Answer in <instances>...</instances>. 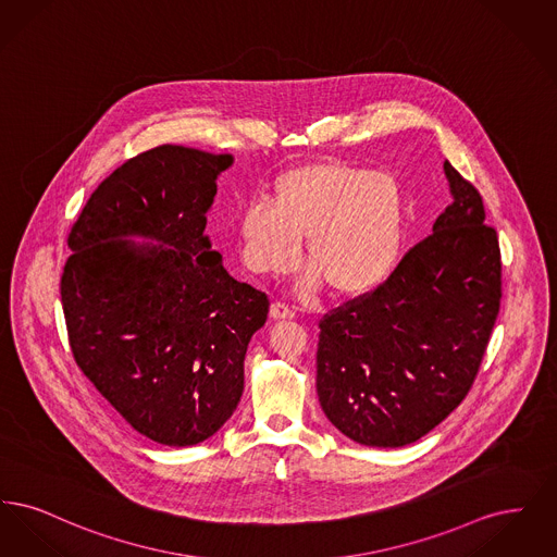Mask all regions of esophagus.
<instances>
[{
    "label": "esophagus",
    "instance_id": "obj_1",
    "mask_svg": "<svg viewBox=\"0 0 557 557\" xmlns=\"http://www.w3.org/2000/svg\"><path fill=\"white\" fill-rule=\"evenodd\" d=\"M269 315L275 319V321H284V319H294V311H292L288 305H284V302H273L271 305V311H269Z\"/></svg>",
    "mask_w": 557,
    "mask_h": 557
}]
</instances>
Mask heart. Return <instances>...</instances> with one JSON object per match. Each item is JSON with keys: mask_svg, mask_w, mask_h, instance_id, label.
<instances>
[{"mask_svg": "<svg viewBox=\"0 0 557 557\" xmlns=\"http://www.w3.org/2000/svg\"><path fill=\"white\" fill-rule=\"evenodd\" d=\"M269 202L250 205L239 214L244 263L255 273L292 271L302 239L311 269L305 292L325 284L336 298H359L397 265L405 207L391 175L345 160L305 162L275 177Z\"/></svg>", "mask_w": 557, "mask_h": 557, "instance_id": "heart-1", "label": "heart"}]
</instances>
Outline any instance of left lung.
Masks as SVG:
<instances>
[{
  "mask_svg": "<svg viewBox=\"0 0 557 557\" xmlns=\"http://www.w3.org/2000/svg\"><path fill=\"white\" fill-rule=\"evenodd\" d=\"M453 202L375 290L319 321L318 395L368 447H405L476 380L502 302V250L476 187L445 160Z\"/></svg>",
  "mask_w": 557,
  "mask_h": 557,
  "instance_id": "left-lung-1",
  "label": "left lung"
}]
</instances>
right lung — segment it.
Returning a JSON list of instances; mask_svg holds the SVG:
<instances>
[{
  "label": "right lung",
  "instance_id": "1",
  "mask_svg": "<svg viewBox=\"0 0 557 557\" xmlns=\"http://www.w3.org/2000/svg\"><path fill=\"white\" fill-rule=\"evenodd\" d=\"M232 162L171 144L141 152L96 187L69 234L60 296L73 357L133 430L169 447L232 418L269 313L265 292L234 280L205 234Z\"/></svg>",
  "mask_w": 557,
  "mask_h": 557
}]
</instances>
